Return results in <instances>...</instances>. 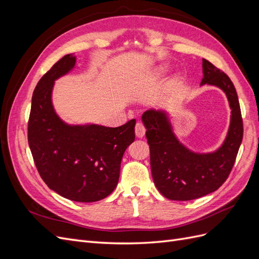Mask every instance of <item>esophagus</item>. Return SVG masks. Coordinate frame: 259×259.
<instances>
[{"instance_id": "obj_1", "label": "esophagus", "mask_w": 259, "mask_h": 259, "mask_svg": "<svg viewBox=\"0 0 259 259\" xmlns=\"http://www.w3.org/2000/svg\"><path fill=\"white\" fill-rule=\"evenodd\" d=\"M135 133H136V136L139 137V138H142V137L145 136L146 128H145L144 124H143L142 122H138V123L136 124V126H135Z\"/></svg>"}]
</instances>
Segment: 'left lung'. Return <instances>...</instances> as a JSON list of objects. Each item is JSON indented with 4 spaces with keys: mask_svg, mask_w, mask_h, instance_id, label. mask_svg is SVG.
<instances>
[{
    "mask_svg": "<svg viewBox=\"0 0 259 259\" xmlns=\"http://www.w3.org/2000/svg\"><path fill=\"white\" fill-rule=\"evenodd\" d=\"M201 84L222 89L231 108V122L225 143L213 153H195L178 142L165 112L148 110L143 114L150 148L153 182L164 197L189 201L214 192L228 178L243 138V121L234 85L221 69L202 60Z\"/></svg>",
    "mask_w": 259,
    "mask_h": 259,
    "instance_id": "left-lung-1",
    "label": "left lung"
}]
</instances>
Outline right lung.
Listing matches in <instances>:
<instances>
[{"label": "right lung", "mask_w": 259, "mask_h": 259, "mask_svg": "<svg viewBox=\"0 0 259 259\" xmlns=\"http://www.w3.org/2000/svg\"><path fill=\"white\" fill-rule=\"evenodd\" d=\"M75 65L59 59L35 86L28 122V143L38 174L50 189L76 202H96L110 194L120 177L122 156L135 139L136 120L119 127L68 125L55 112V80Z\"/></svg>", "instance_id": "obj_1"}]
</instances>
